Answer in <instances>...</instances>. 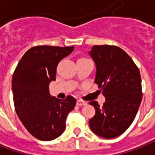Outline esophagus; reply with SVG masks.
I'll return each instance as SVG.
<instances>
[{
    "label": "esophagus",
    "mask_w": 155,
    "mask_h": 155,
    "mask_svg": "<svg viewBox=\"0 0 155 155\" xmlns=\"http://www.w3.org/2000/svg\"><path fill=\"white\" fill-rule=\"evenodd\" d=\"M76 104L77 105H80V106H81V105H86V104H87L85 100H82V99H78L77 102H76Z\"/></svg>",
    "instance_id": "esophagus-1"
}]
</instances>
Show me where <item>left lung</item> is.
I'll list each match as a JSON object with an SVG mask.
<instances>
[{
  "instance_id": "8db88e82",
  "label": "left lung",
  "mask_w": 155,
  "mask_h": 155,
  "mask_svg": "<svg viewBox=\"0 0 155 155\" xmlns=\"http://www.w3.org/2000/svg\"><path fill=\"white\" fill-rule=\"evenodd\" d=\"M90 55L96 64L95 83L105 102L89 104L96 113L89 126L96 135L111 139L122 135L136 117L142 99L139 68L125 51L115 45H94Z\"/></svg>"
}]
</instances>
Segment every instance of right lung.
I'll use <instances>...</instances> for the list:
<instances>
[{"label": "right lung", "instance_id": "right-lung-1", "mask_svg": "<svg viewBox=\"0 0 155 155\" xmlns=\"http://www.w3.org/2000/svg\"><path fill=\"white\" fill-rule=\"evenodd\" d=\"M73 50L74 46H34L25 53L13 74L16 113L30 134L41 141L61 136L68 114L76 104L70 95L60 100L49 93L50 83L56 81L57 64Z\"/></svg>", "mask_w": 155, "mask_h": 155}]
</instances>
